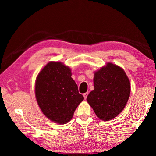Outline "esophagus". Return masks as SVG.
<instances>
[{
	"label": "esophagus",
	"instance_id": "obj_1",
	"mask_svg": "<svg viewBox=\"0 0 156 156\" xmlns=\"http://www.w3.org/2000/svg\"><path fill=\"white\" fill-rule=\"evenodd\" d=\"M88 94H89L88 92H86V93L83 94V96H84V99H86V98H87V97Z\"/></svg>",
	"mask_w": 156,
	"mask_h": 156
}]
</instances>
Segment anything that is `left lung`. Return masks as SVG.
<instances>
[{"label":"left lung","mask_w":156,"mask_h":156,"mask_svg":"<svg viewBox=\"0 0 156 156\" xmlns=\"http://www.w3.org/2000/svg\"><path fill=\"white\" fill-rule=\"evenodd\" d=\"M94 90L87 98L100 119L112 120L124 109L130 95V82L122 68L112 63L95 72Z\"/></svg>","instance_id":"left-lung-1"}]
</instances>
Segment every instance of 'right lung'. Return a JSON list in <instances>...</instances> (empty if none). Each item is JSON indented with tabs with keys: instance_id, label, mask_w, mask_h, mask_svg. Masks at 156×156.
<instances>
[{
	"instance_id": "add662e5",
	"label": "right lung",
	"mask_w": 156,
	"mask_h": 156,
	"mask_svg": "<svg viewBox=\"0 0 156 156\" xmlns=\"http://www.w3.org/2000/svg\"><path fill=\"white\" fill-rule=\"evenodd\" d=\"M35 93L44 115L61 125L72 119L84 100L72 78L70 68L60 62H50L41 71L36 78Z\"/></svg>"
}]
</instances>
